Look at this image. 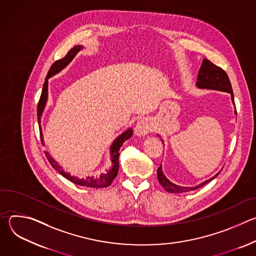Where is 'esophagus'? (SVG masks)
I'll return each mask as SVG.
<instances>
[{"mask_svg": "<svg viewBox=\"0 0 256 256\" xmlns=\"http://www.w3.org/2000/svg\"><path fill=\"white\" fill-rule=\"evenodd\" d=\"M152 128H153V126H152L151 120L148 118H142L138 122L134 130L138 136H144V134H147L149 132H151Z\"/></svg>", "mask_w": 256, "mask_h": 256, "instance_id": "34e87169", "label": "esophagus"}]
</instances>
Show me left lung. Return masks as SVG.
<instances>
[{
  "label": "left lung",
  "instance_id": "1",
  "mask_svg": "<svg viewBox=\"0 0 256 256\" xmlns=\"http://www.w3.org/2000/svg\"><path fill=\"white\" fill-rule=\"evenodd\" d=\"M196 86L198 88H202V89H214V90H218V91L229 92L231 94L232 101L235 104L231 82L229 80L227 72L222 68L212 64L206 58H204L202 64L200 66L198 75ZM235 112L237 114L236 110H235ZM218 174H220V172H218L216 175H214V177H212L210 179L202 182V184H200L198 186H196V188H182V186H178L176 184H173L172 182H170L164 176L161 166L157 170L158 180L161 184V186L165 188L166 192H171V194H180V192H190V190H194L208 184L210 181H212Z\"/></svg>",
  "mask_w": 256,
  "mask_h": 256
}]
</instances>
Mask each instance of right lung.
Returning <instances> with one entry per match:
<instances>
[{"label": "right lung", "mask_w": 256, "mask_h": 256, "mask_svg": "<svg viewBox=\"0 0 256 256\" xmlns=\"http://www.w3.org/2000/svg\"><path fill=\"white\" fill-rule=\"evenodd\" d=\"M81 50V46H74L72 48H70L68 54L60 60H56L46 75V81H44V88H42V95H40V101H38V124H40V118H42V112H44V108L46 106V100H48V79L50 78L52 76L56 75V72H58L60 70H62L72 58H74V56H76V54ZM40 140H42V142L44 144V138H42V128H40ZM132 134V128H128V130H126L124 134H122L112 144V163H114V166L112 168L110 171H108L107 174H101L99 177H86L85 179H79L75 176H70V174L66 173L60 166L58 165V163L50 156V154L44 151V154L48 160V162L50 163V165L60 173L62 174L64 177H66V179H68L70 181H72V184H78V186H86V188H107L110 186L112 184L114 179L118 175V167H120V163H118V157H120V147L122 146V144L128 140V138Z\"/></svg>", "instance_id": "1"}]
</instances>
